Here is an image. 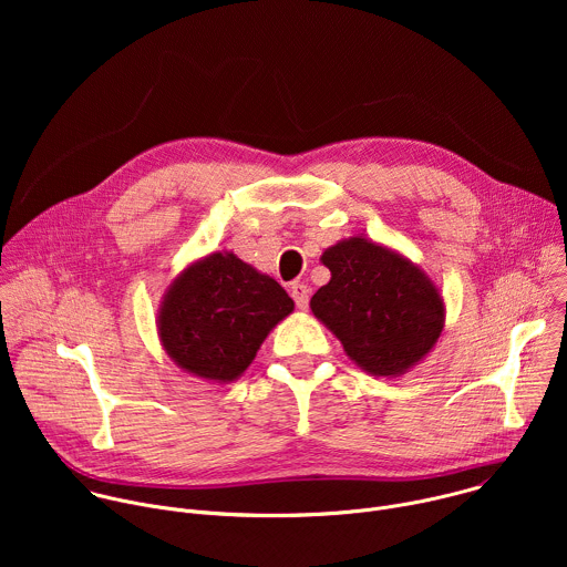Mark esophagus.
<instances>
[{
	"mask_svg": "<svg viewBox=\"0 0 567 567\" xmlns=\"http://www.w3.org/2000/svg\"><path fill=\"white\" fill-rule=\"evenodd\" d=\"M289 291H291V298L296 300V307L298 309H307V305H309V287L302 285V282H293L289 287Z\"/></svg>",
	"mask_w": 567,
	"mask_h": 567,
	"instance_id": "obj_1",
	"label": "esophagus"
}]
</instances>
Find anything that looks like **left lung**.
<instances>
[{
    "label": "left lung",
    "instance_id": "obj_1",
    "mask_svg": "<svg viewBox=\"0 0 567 567\" xmlns=\"http://www.w3.org/2000/svg\"><path fill=\"white\" fill-rule=\"evenodd\" d=\"M332 274L309 300L311 313L372 377H401L437 343L446 307L422 267L379 241L354 235L322 251Z\"/></svg>",
    "mask_w": 567,
    "mask_h": 567
}]
</instances>
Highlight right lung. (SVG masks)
Here are the masks:
<instances>
[{
	"instance_id": "add662e5",
	"label": "right lung",
	"mask_w": 567,
	"mask_h": 567,
	"mask_svg": "<svg viewBox=\"0 0 567 567\" xmlns=\"http://www.w3.org/2000/svg\"><path fill=\"white\" fill-rule=\"evenodd\" d=\"M293 300L233 251H215L177 274L156 313L166 354L188 374L230 383L254 363Z\"/></svg>"
}]
</instances>
